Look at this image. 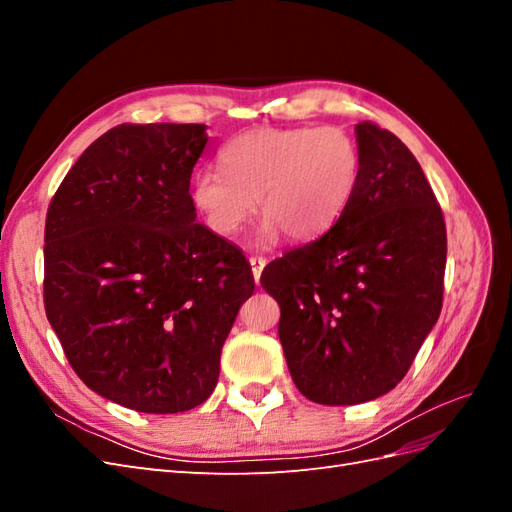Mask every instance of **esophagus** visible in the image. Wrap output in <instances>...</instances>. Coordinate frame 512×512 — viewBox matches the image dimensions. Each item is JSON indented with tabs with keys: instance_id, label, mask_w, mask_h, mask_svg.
Masks as SVG:
<instances>
[{
	"instance_id": "obj_1",
	"label": "esophagus",
	"mask_w": 512,
	"mask_h": 512,
	"mask_svg": "<svg viewBox=\"0 0 512 512\" xmlns=\"http://www.w3.org/2000/svg\"><path fill=\"white\" fill-rule=\"evenodd\" d=\"M250 265H252L254 280H256V284H258V282H260V273H262V269H265L267 260H265V258H260V256H252V258H250Z\"/></svg>"
}]
</instances>
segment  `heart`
I'll use <instances>...</instances> for the list:
<instances>
[{"label": "heart", "mask_w": 512, "mask_h": 512, "mask_svg": "<svg viewBox=\"0 0 512 512\" xmlns=\"http://www.w3.org/2000/svg\"><path fill=\"white\" fill-rule=\"evenodd\" d=\"M220 168L200 170L190 185L192 205L213 235L235 237L258 200L262 239L284 232L290 241H312L342 218L363 158L359 143L335 126L256 128L222 147Z\"/></svg>", "instance_id": "b5f03b06"}]
</instances>
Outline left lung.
Returning <instances> with one entry per match:
<instances>
[{"mask_svg": "<svg viewBox=\"0 0 512 512\" xmlns=\"http://www.w3.org/2000/svg\"><path fill=\"white\" fill-rule=\"evenodd\" d=\"M354 132L363 168L342 218L260 275L282 309L290 376L324 406L395 389L438 322L444 292L446 226L421 164L376 123Z\"/></svg>", "mask_w": 512, "mask_h": 512, "instance_id": "8db88e82", "label": "left lung"}]
</instances>
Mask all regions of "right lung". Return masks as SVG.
Listing matches in <instances>:
<instances>
[{
  "label": "right lung",
  "mask_w": 512,
  "mask_h": 512,
  "mask_svg": "<svg viewBox=\"0 0 512 512\" xmlns=\"http://www.w3.org/2000/svg\"><path fill=\"white\" fill-rule=\"evenodd\" d=\"M203 123H123L76 160L44 226V309L91 391L147 414L203 404L254 275L196 222Z\"/></svg>",
  "instance_id": "obj_1"
}]
</instances>
